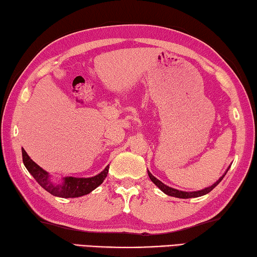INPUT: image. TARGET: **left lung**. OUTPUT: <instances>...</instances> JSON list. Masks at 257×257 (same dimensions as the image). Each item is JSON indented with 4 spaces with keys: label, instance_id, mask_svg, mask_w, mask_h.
I'll return each mask as SVG.
<instances>
[{
    "label": "left lung",
    "instance_id": "8db88e82",
    "mask_svg": "<svg viewBox=\"0 0 257 257\" xmlns=\"http://www.w3.org/2000/svg\"><path fill=\"white\" fill-rule=\"evenodd\" d=\"M229 169V167H228ZM228 169L226 170V173H224L221 177H220L217 182H215L214 184H212V185L204 188V190H201V191H196V192H184V191H178L176 190V188H173V187H169L167 185H165L164 183H161L159 179H157L154 175H152L149 170H148V175H149V177L152 182H154L155 185L158 186L161 191H163L165 194H167L169 196H174V197H179V199H191V197H199V196H202V195H205L208 194V193H210L211 191L213 190V188L218 185V184L222 181V178L224 177V175L227 174Z\"/></svg>",
    "mask_w": 257,
    "mask_h": 257
}]
</instances>
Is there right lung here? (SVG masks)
<instances>
[{
    "mask_svg": "<svg viewBox=\"0 0 257 257\" xmlns=\"http://www.w3.org/2000/svg\"><path fill=\"white\" fill-rule=\"evenodd\" d=\"M22 161L28 172L33 175L40 186L46 190L52 195L57 197H79L89 194L94 188H97L107 177L109 166L102 170L100 174L89 178H76V177H65L62 184H53L49 179V175L43 168L30 159L25 150H22Z\"/></svg>",
    "mask_w": 257,
    "mask_h": 257,
    "instance_id": "obj_1",
    "label": "right lung"
}]
</instances>
